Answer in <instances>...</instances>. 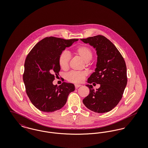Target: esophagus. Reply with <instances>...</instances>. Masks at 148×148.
<instances>
[{
    "instance_id": "esophagus-1",
    "label": "esophagus",
    "mask_w": 148,
    "mask_h": 148,
    "mask_svg": "<svg viewBox=\"0 0 148 148\" xmlns=\"http://www.w3.org/2000/svg\"><path fill=\"white\" fill-rule=\"evenodd\" d=\"M82 86V85L75 84V88H76V89H77L79 87H80V86Z\"/></svg>"
}]
</instances>
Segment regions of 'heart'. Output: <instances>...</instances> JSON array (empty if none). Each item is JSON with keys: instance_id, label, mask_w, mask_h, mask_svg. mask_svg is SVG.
<instances>
[{"instance_id": "1", "label": "heart", "mask_w": 148, "mask_h": 148, "mask_svg": "<svg viewBox=\"0 0 148 148\" xmlns=\"http://www.w3.org/2000/svg\"><path fill=\"white\" fill-rule=\"evenodd\" d=\"M74 53L80 56L85 63L89 62L92 59V52L89 47L82 45L76 48ZM71 59V56L69 53L66 51H63L59 58V64L62 69L66 70L69 68V64ZM86 77V73L84 72L72 71L66 75V79L71 83H82Z\"/></svg>"}]
</instances>
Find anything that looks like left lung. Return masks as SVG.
<instances>
[{
    "label": "left lung",
    "instance_id": "obj_1",
    "mask_svg": "<svg viewBox=\"0 0 148 148\" xmlns=\"http://www.w3.org/2000/svg\"><path fill=\"white\" fill-rule=\"evenodd\" d=\"M80 40L95 48L98 56L95 72L87 82L100 85L96 90L92 85H86L90 93L83 99V104L95 113L108 112L118 105L127 86L125 60L116 47L104 36L96 35Z\"/></svg>",
    "mask_w": 148,
    "mask_h": 148
}]
</instances>
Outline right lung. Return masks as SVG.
Segmentation results:
<instances>
[{
	"mask_svg": "<svg viewBox=\"0 0 148 148\" xmlns=\"http://www.w3.org/2000/svg\"><path fill=\"white\" fill-rule=\"evenodd\" d=\"M77 40L47 37L38 42L27 56L23 81L30 101L39 110L51 113L60 109L69 94L74 91L73 84L63 82L58 86L53 81L60 71V54Z\"/></svg>",
	"mask_w": 148,
	"mask_h": 148,
	"instance_id": "1",
	"label": "right lung"
}]
</instances>
